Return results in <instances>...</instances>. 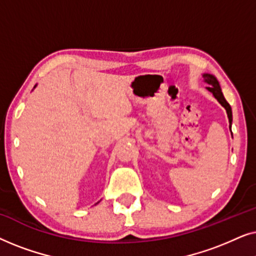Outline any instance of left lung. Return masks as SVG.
<instances>
[{
	"mask_svg": "<svg viewBox=\"0 0 256 256\" xmlns=\"http://www.w3.org/2000/svg\"><path fill=\"white\" fill-rule=\"evenodd\" d=\"M202 79H204V82L208 85L206 88H208L210 92L214 96L216 99L219 101V104L226 110L227 116H228V121H230V124H232V108H230V104L227 102L225 98H224V94L222 92V88H220L218 80H216L214 76L208 74V73H204V74H202Z\"/></svg>",
	"mask_w": 256,
	"mask_h": 256,
	"instance_id": "obj_1",
	"label": "left lung"
}]
</instances>
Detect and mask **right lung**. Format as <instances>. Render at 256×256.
Listing matches in <instances>:
<instances>
[{"label":"right lung","mask_w":256,"mask_h":256,"mask_svg":"<svg viewBox=\"0 0 256 256\" xmlns=\"http://www.w3.org/2000/svg\"><path fill=\"white\" fill-rule=\"evenodd\" d=\"M34 87H36V86H34Z\"/></svg>","instance_id":"right-lung-1"}]
</instances>
